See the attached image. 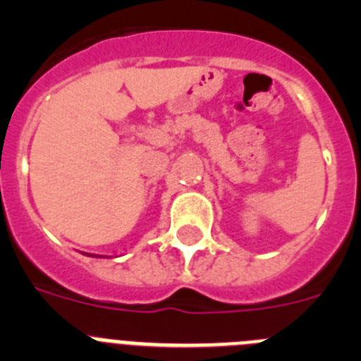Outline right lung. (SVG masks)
<instances>
[{
    "label": "right lung",
    "instance_id": "1",
    "mask_svg": "<svg viewBox=\"0 0 361 361\" xmlns=\"http://www.w3.org/2000/svg\"><path fill=\"white\" fill-rule=\"evenodd\" d=\"M92 257H94V255H92Z\"/></svg>",
    "mask_w": 361,
    "mask_h": 361
}]
</instances>
